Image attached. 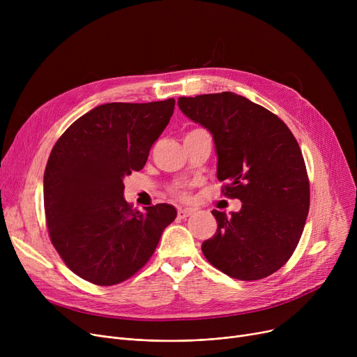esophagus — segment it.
<instances>
[{"label":"esophagus","mask_w":357,"mask_h":357,"mask_svg":"<svg viewBox=\"0 0 357 357\" xmlns=\"http://www.w3.org/2000/svg\"><path fill=\"white\" fill-rule=\"evenodd\" d=\"M192 210H190V208H181V210H178V217L179 218H186V217H190V215H192Z\"/></svg>","instance_id":"1"}]
</instances>
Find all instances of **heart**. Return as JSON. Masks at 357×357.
I'll list each match as a JSON object with an SVG mask.
<instances>
[{"label": "heart", "mask_w": 357, "mask_h": 357, "mask_svg": "<svg viewBox=\"0 0 357 357\" xmlns=\"http://www.w3.org/2000/svg\"><path fill=\"white\" fill-rule=\"evenodd\" d=\"M179 195H181V197H183V195H185V194H183V192H179Z\"/></svg>", "instance_id": "b5f03b06"}]
</instances>
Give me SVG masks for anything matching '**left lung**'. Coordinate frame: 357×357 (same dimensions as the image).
I'll return each mask as SVG.
<instances>
[{
  "instance_id": "obj_1",
  "label": "left lung",
  "mask_w": 357,
  "mask_h": 357,
  "mask_svg": "<svg viewBox=\"0 0 357 357\" xmlns=\"http://www.w3.org/2000/svg\"><path fill=\"white\" fill-rule=\"evenodd\" d=\"M178 105L207 128L217 153L224 195L238 198V213L213 210L217 231L202 243L210 264L240 280L282 268L301 238L310 210V182L301 149L271 111L234 92L181 97Z\"/></svg>"
}]
</instances>
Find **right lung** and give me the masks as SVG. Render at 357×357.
I'll return each instance as SVG.
<instances>
[{
  "label": "right lung",
  "mask_w": 357,
  "mask_h": 357,
  "mask_svg": "<svg viewBox=\"0 0 357 357\" xmlns=\"http://www.w3.org/2000/svg\"><path fill=\"white\" fill-rule=\"evenodd\" d=\"M174 108V98L102 104L52 149L43 178L49 236L66 266L91 284L109 287L133 276L176 217L169 204L133 210L123 182L143 169Z\"/></svg>",
  "instance_id": "add662e5"
}]
</instances>
